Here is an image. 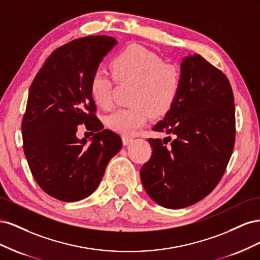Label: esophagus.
<instances>
[{
    "label": "esophagus",
    "instance_id": "obj_1",
    "mask_svg": "<svg viewBox=\"0 0 260 260\" xmlns=\"http://www.w3.org/2000/svg\"><path fill=\"white\" fill-rule=\"evenodd\" d=\"M132 141H133V138H130V137H123L122 138V143H123V145H129L130 143H132Z\"/></svg>",
    "mask_w": 260,
    "mask_h": 260
}]
</instances>
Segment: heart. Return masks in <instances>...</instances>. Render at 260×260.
I'll use <instances>...</instances> for the list:
<instances>
[{"label":"heart","mask_w":260,"mask_h":260,"mask_svg":"<svg viewBox=\"0 0 260 260\" xmlns=\"http://www.w3.org/2000/svg\"><path fill=\"white\" fill-rule=\"evenodd\" d=\"M115 79L132 83V107L117 109L107 118V124L125 137L133 136L148 121L151 115L160 116L170 111L180 93L182 74L178 66L165 64L156 53L140 44H130L112 60ZM90 94L102 108L113 105L114 83L105 69L99 68L90 79Z\"/></svg>","instance_id":"obj_1"}]
</instances>
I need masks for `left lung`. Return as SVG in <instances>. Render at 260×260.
<instances>
[{
    "label": "left lung",
    "instance_id": "1",
    "mask_svg": "<svg viewBox=\"0 0 260 260\" xmlns=\"http://www.w3.org/2000/svg\"><path fill=\"white\" fill-rule=\"evenodd\" d=\"M182 83L174 106L153 130L174 135L148 139L153 153L140 170L142 184L158 205L180 209L214 190L235 141V111L225 75L200 54L180 64Z\"/></svg>",
    "mask_w": 260,
    "mask_h": 260
}]
</instances>
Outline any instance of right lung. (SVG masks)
Returning a JSON list of instances; mask_svg holds the SVG:
<instances>
[{
    "mask_svg": "<svg viewBox=\"0 0 260 260\" xmlns=\"http://www.w3.org/2000/svg\"><path fill=\"white\" fill-rule=\"evenodd\" d=\"M115 38L89 36L55 50L31 83L21 122L23 152L37 183L52 198L77 202L96 190L121 138L95 116L90 79ZM84 123L93 135L76 138Z\"/></svg>",
    "mask_w": 260,
    "mask_h": 260,
    "instance_id": "obj_1",
    "label": "right lung"
}]
</instances>
